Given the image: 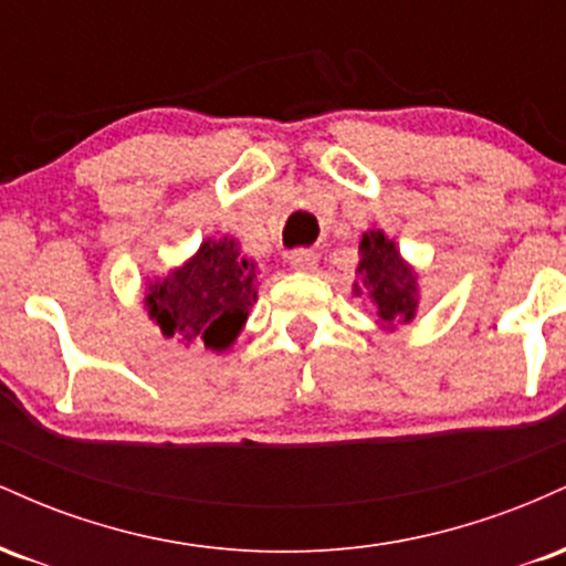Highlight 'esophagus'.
Masks as SVG:
<instances>
[{
	"mask_svg": "<svg viewBox=\"0 0 566 566\" xmlns=\"http://www.w3.org/2000/svg\"><path fill=\"white\" fill-rule=\"evenodd\" d=\"M290 265L295 271H305V274H311V271H316V265H319V258H316L314 250H292L287 255Z\"/></svg>",
	"mask_w": 566,
	"mask_h": 566,
	"instance_id": "esophagus-1",
	"label": "esophagus"
}]
</instances>
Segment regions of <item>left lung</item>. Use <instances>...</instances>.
Instances as JSON below:
<instances>
[{"label": "left lung", "instance_id": "8db88e82", "mask_svg": "<svg viewBox=\"0 0 566 566\" xmlns=\"http://www.w3.org/2000/svg\"><path fill=\"white\" fill-rule=\"evenodd\" d=\"M359 276L369 292L378 316L386 324L409 322L415 316V274L401 261L394 242L382 237V231H367L359 242Z\"/></svg>", "mask_w": 566, "mask_h": 566}]
</instances>
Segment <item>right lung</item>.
I'll return each instance as SVG.
<instances>
[{"label": "right lung", "mask_w": 566, "mask_h": 566, "mask_svg": "<svg viewBox=\"0 0 566 566\" xmlns=\"http://www.w3.org/2000/svg\"><path fill=\"white\" fill-rule=\"evenodd\" d=\"M258 301L255 265L239 255L229 237L210 239L165 282L148 287V314L161 333L180 343L223 350L239 335L247 311Z\"/></svg>", "instance_id": "add662e5"}]
</instances>
